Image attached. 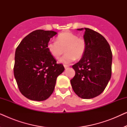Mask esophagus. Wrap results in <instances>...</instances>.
<instances>
[{
    "label": "esophagus",
    "instance_id": "esophagus-1",
    "mask_svg": "<svg viewBox=\"0 0 127 127\" xmlns=\"http://www.w3.org/2000/svg\"><path fill=\"white\" fill-rule=\"evenodd\" d=\"M69 67V66L68 65H64V67H65V69H67V67Z\"/></svg>",
    "mask_w": 127,
    "mask_h": 127
}]
</instances>
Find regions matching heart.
<instances>
[{
  "label": "heart",
  "instance_id": "b5f03b06",
  "mask_svg": "<svg viewBox=\"0 0 127 127\" xmlns=\"http://www.w3.org/2000/svg\"><path fill=\"white\" fill-rule=\"evenodd\" d=\"M47 49L52 56L58 59L65 52L66 54L60 60L61 63L69 64L75 59L79 60L84 55L86 50V42L82 37L75 33L66 31L60 33L57 37V41L48 42Z\"/></svg>",
  "mask_w": 127,
  "mask_h": 127
}]
</instances>
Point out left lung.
<instances>
[{"label": "left lung", "instance_id": "8db88e82", "mask_svg": "<svg viewBox=\"0 0 127 127\" xmlns=\"http://www.w3.org/2000/svg\"><path fill=\"white\" fill-rule=\"evenodd\" d=\"M85 30L86 50L82 58L72 66L75 76L70 80L76 95L91 99L100 95L106 87L112 75V53L103 36L89 28Z\"/></svg>", "mask_w": 127, "mask_h": 127}]
</instances>
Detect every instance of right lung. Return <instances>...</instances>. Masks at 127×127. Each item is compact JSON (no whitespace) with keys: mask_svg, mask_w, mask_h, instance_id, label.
I'll return each mask as SVG.
<instances>
[{"mask_svg":"<svg viewBox=\"0 0 127 127\" xmlns=\"http://www.w3.org/2000/svg\"><path fill=\"white\" fill-rule=\"evenodd\" d=\"M57 34L52 31H33L15 50L14 74L20 92L29 99L42 101L49 98L57 77L65 70L47 49L50 39Z\"/></svg>","mask_w":127,"mask_h":127,"instance_id":"right-lung-1","label":"right lung"}]
</instances>
